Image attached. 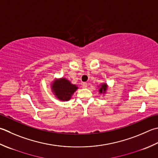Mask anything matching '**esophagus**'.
Masks as SVG:
<instances>
[{"mask_svg": "<svg viewBox=\"0 0 158 158\" xmlns=\"http://www.w3.org/2000/svg\"><path fill=\"white\" fill-rule=\"evenodd\" d=\"M82 86H83V88H87V86H88V84L86 83H82Z\"/></svg>", "mask_w": 158, "mask_h": 158, "instance_id": "1", "label": "esophagus"}]
</instances>
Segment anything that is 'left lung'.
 I'll return each instance as SVG.
<instances>
[{
  "label": "left lung",
  "instance_id": "left-lung-1",
  "mask_svg": "<svg viewBox=\"0 0 158 158\" xmlns=\"http://www.w3.org/2000/svg\"><path fill=\"white\" fill-rule=\"evenodd\" d=\"M106 89H107V85H106V83H104V84L101 85V88H100V89H99V92H100V93H103V92L104 93V92H106Z\"/></svg>",
  "mask_w": 158,
  "mask_h": 158
}]
</instances>
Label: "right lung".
I'll return each mask as SVG.
<instances>
[{
    "mask_svg": "<svg viewBox=\"0 0 158 158\" xmlns=\"http://www.w3.org/2000/svg\"><path fill=\"white\" fill-rule=\"evenodd\" d=\"M78 88L75 85L70 83L67 79L62 78L60 80H55L52 83V89L56 97L61 101H69L71 96Z\"/></svg>",
    "mask_w": 158,
    "mask_h": 158,
    "instance_id": "obj_1",
    "label": "right lung"
}]
</instances>
